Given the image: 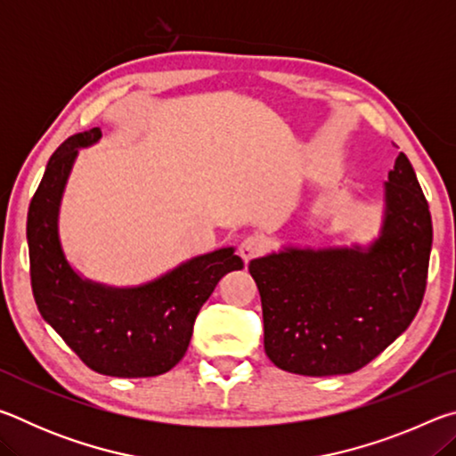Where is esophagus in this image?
<instances>
[{
  "label": "esophagus",
  "instance_id": "34e87169",
  "mask_svg": "<svg viewBox=\"0 0 456 456\" xmlns=\"http://www.w3.org/2000/svg\"><path fill=\"white\" fill-rule=\"evenodd\" d=\"M265 247H267V243L264 237H257V235L245 237L241 245H239V256H241L245 261H249L253 257H257L259 253H264Z\"/></svg>",
  "mask_w": 456,
  "mask_h": 456
}]
</instances>
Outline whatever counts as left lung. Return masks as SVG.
<instances>
[{
    "instance_id": "left-lung-1",
    "label": "left lung",
    "mask_w": 456,
    "mask_h": 456,
    "mask_svg": "<svg viewBox=\"0 0 456 456\" xmlns=\"http://www.w3.org/2000/svg\"><path fill=\"white\" fill-rule=\"evenodd\" d=\"M428 203L400 152L384 183L382 227L372 243L285 245L249 261L264 310L267 358L285 372H356L411 326L427 289Z\"/></svg>"
}]
</instances>
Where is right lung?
<instances>
[{
  "mask_svg": "<svg viewBox=\"0 0 456 456\" xmlns=\"http://www.w3.org/2000/svg\"><path fill=\"white\" fill-rule=\"evenodd\" d=\"M100 136V128H92L60 144L29 203L26 235L34 297L42 318L94 372L159 376L179 364L199 310L221 277L241 269L243 261L235 247H221L133 288L98 283L76 272L60 241V205L80 149Z\"/></svg>",
  "mask_w": 456,
  "mask_h": 456,
  "instance_id": "right-lung-1",
  "label": "right lung"
}]
</instances>
